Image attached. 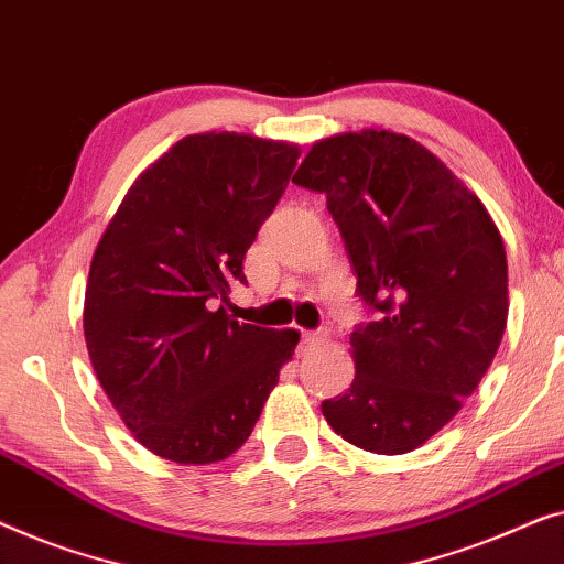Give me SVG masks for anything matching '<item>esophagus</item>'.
I'll return each instance as SVG.
<instances>
[{
	"label": "esophagus",
	"instance_id": "obj_1",
	"mask_svg": "<svg viewBox=\"0 0 564 564\" xmlns=\"http://www.w3.org/2000/svg\"><path fill=\"white\" fill-rule=\"evenodd\" d=\"M319 343H324L322 332H312V329L301 332V345H304V350H312V347H316Z\"/></svg>",
	"mask_w": 564,
	"mask_h": 564
}]
</instances>
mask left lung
<instances>
[{
  "label": "left lung",
  "instance_id": "1",
  "mask_svg": "<svg viewBox=\"0 0 564 564\" xmlns=\"http://www.w3.org/2000/svg\"><path fill=\"white\" fill-rule=\"evenodd\" d=\"M293 184L327 196L358 296L378 312L350 335L352 386L322 414L360 449H416L463 409L501 345V232L437 155L388 130L314 142Z\"/></svg>",
  "mask_w": 564,
  "mask_h": 564
}]
</instances>
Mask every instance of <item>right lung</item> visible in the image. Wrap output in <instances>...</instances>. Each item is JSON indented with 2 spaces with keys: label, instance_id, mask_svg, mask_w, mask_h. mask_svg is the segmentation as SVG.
Instances as JSON below:
<instances>
[{
  "label": "right lung",
  "instance_id": "1",
  "mask_svg": "<svg viewBox=\"0 0 564 564\" xmlns=\"http://www.w3.org/2000/svg\"><path fill=\"white\" fill-rule=\"evenodd\" d=\"M301 150L237 132L186 134L134 178L94 250L86 350L107 399L153 455L219 463L250 437L296 329L217 306Z\"/></svg>",
  "mask_w": 564,
  "mask_h": 564
}]
</instances>
